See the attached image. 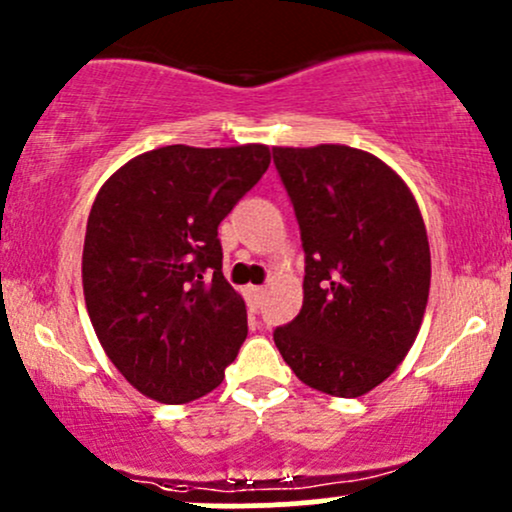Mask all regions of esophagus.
Wrapping results in <instances>:
<instances>
[{
  "label": "esophagus",
  "instance_id": "1",
  "mask_svg": "<svg viewBox=\"0 0 512 512\" xmlns=\"http://www.w3.org/2000/svg\"><path fill=\"white\" fill-rule=\"evenodd\" d=\"M262 299H265V289H262V286H247V289H245V301H247V308H250L252 313L260 311Z\"/></svg>",
  "mask_w": 512,
  "mask_h": 512
}]
</instances>
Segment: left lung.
Wrapping results in <instances>:
<instances>
[{"instance_id": "1", "label": "left lung", "mask_w": 512, "mask_h": 512, "mask_svg": "<svg viewBox=\"0 0 512 512\" xmlns=\"http://www.w3.org/2000/svg\"><path fill=\"white\" fill-rule=\"evenodd\" d=\"M299 221L303 306L274 345L306 386L372 391L423 323L430 245L411 189L379 157L347 145L272 148Z\"/></svg>"}]
</instances>
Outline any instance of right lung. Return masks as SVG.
I'll return each mask as SVG.
<instances>
[{"instance_id": "right-lung-1", "label": "right lung", "mask_w": 512, "mask_h": 512, "mask_svg": "<svg viewBox=\"0 0 512 512\" xmlns=\"http://www.w3.org/2000/svg\"><path fill=\"white\" fill-rule=\"evenodd\" d=\"M269 167L267 145H167L111 174L89 211L82 284L116 369L160 403L216 389L247 338L218 226Z\"/></svg>"}]
</instances>
